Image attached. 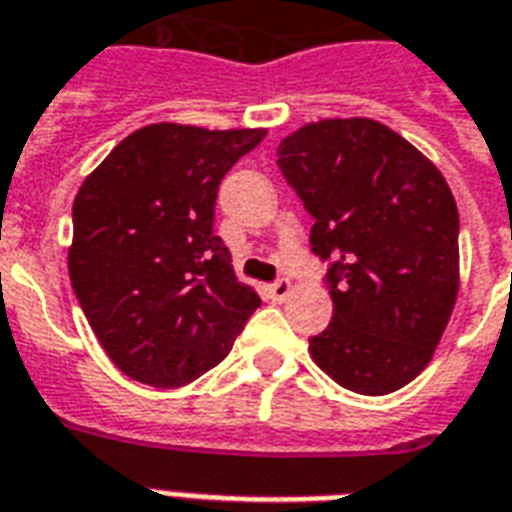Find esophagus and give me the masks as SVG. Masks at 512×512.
Returning <instances> with one entry per match:
<instances>
[{"label": "esophagus", "mask_w": 512, "mask_h": 512, "mask_svg": "<svg viewBox=\"0 0 512 512\" xmlns=\"http://www.w3.org/2000/svg\"><path fill=\"white\" fill-rule=\"evenodd\" d=\"M267 291H270V297L275 299V302H286V299L291 297V283H288L286 278H280L275 280Z\"/></svg>", "instance_id": "1"}]
</instances>
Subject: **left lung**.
Returning <instances> with one entry per match:
<instances>
[{"mask_svg":"<svg viewBox=\"0 0 512 512\" xmlns=\"http://www.w3.org/2000/svg\"><path fill=\"white\" fill-rule=\"evenodd\" d=\"M315 224L332 324L310 356L348 391L383 397L432 361L459 297V210L443 172L372 118H324L278 148Z\"/></svg>","mask_w":512,"mask_h":512,"instance_id":"1","label":"left lung"}]
</instances>
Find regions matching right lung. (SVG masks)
I'll return each instance as SVG.
<instances>
[{
  "instance_id": "right-lung-1",
  "label": "right lung",
  "mask_w": 512,
  "mask_h": 512,
  "mask_svg": "<svg viewBox=\"0 0 512 512\" xmlns=\"http://www.w3.org/2000/svg\"><path fill=\"white\" fill-rule=\"evenodd\" d=\"M267 129L151 124L115 145L72 205L67 267L118 370L186 386L232 351L261 305L213 234L218 183Z\"/></svg>"
}]
</instances>
